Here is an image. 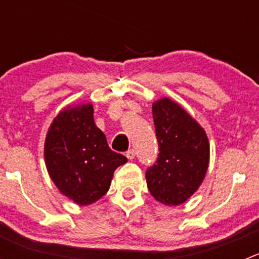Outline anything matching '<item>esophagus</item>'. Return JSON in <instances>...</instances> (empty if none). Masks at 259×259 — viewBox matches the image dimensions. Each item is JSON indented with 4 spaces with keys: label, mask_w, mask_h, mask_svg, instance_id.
Masks as SVG:
<instances>
[{
    "label": "esophagus",
    "mask_w": 259,
    "mask_h": 259,
    "mask_svg": "<svg viewBox=\"0 0 259 259\" xmlns=\"http://www.w3.org/2000/svg\"><path fill=\"white\" fill-rule=\"evenodd\" d=\"M126 158L129 159V160H133V159L135 158V150H134V149H129V150L126 151Z\"/></svg>",
    "instance_id": "obj_1"
}]
</instances>
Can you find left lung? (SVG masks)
Masks as SVG:
<instances>
[{
	"instance_id": "8db88e82",
	"label": "left lung",
	"mask_w": 259,
	"mask_h": 259,
	"mask_svg": "<svg viewBox=\"0 0 259 259\" xmlns=\"http://www.w3.org/2000/svg\"><path fill=\"white\" fill-rule=\"evenodd\" d=\"M159 155L145 173L150 194L161 204L179 205L202 184L209 164L204 129L168 98L153 104Z\"/></svg>"
}]
</instances>
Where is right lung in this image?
Here are the masks:
<instances>
[{"instance_id":"right-lung-1","label":"right lung","mask_w":259,"mask_h":259,"mask_svg":"<svg viewBox=\"0 0 259 259\" xmlns=\"http://www.w3.org/2000/svg\"><path fill=\"white\" fill-rule=\"evenodd\" d=\"M127 161L109 148L94 121L90 103L67 106L52 121L45 140V163L57 189L79 205L106 194L117 166Z\"/></svg>"}]
</instances>
